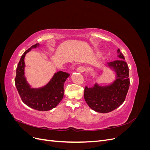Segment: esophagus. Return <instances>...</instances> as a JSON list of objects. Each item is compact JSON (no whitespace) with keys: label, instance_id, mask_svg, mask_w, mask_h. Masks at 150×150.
<instances>
[{"label":"esophagus","instance_id":"esophagus-1","mask_svg":"<svg viewBox=\"0 0 150 150\" xmlns=\"http://www.w3.org/2000/svg\"><path fill=\"white\" fill-rule=\"evenodd\" d=\"M76 70H77V71H78V72H83L86 71V68H85L84 67H83V66H79V67H78V68H77Z\"/></svg>","mask_w":150,"mask_h":150}]
</instances>
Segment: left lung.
<instances>
[{
  "instance_id": "obj_1",
  "label": "left lung",
  "mask_w": 150,
  "mask_h": 150,
  "mask_svg": "<svg viewBox=\"0 0 150 150\" xmlns=\"http://www.w3.org/2000/svg\"><path fill=\"white\" fill-rule=\"evenodd\" d=\"M117 53L119 59L105 65L115 72V79L108 85L96 83L91 87H85V101L96 112L107 113L116 110L123 103L128 93L130 84L129 68L120 49Z\"/></svg>"
}]
</instances>
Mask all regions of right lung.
I'll return each instance as SVG.
<instances>
[{"mask_svg":"<svg viewBox=\"0 0 150 150\" xmlns=\"http://www.w3.org/2000/svg\"><path fill=\"white\" fill-rule=\"evenodd\" d=\"M39 46V43L35 44L21 56L16 69L15 84L24 104L34 110L46 111L56 108L62 101L64 97V84L70 74L66 72L58 71L42 87L32 88L25 75L24 59L27 53Z\"/></svg>","mask_w":150,"mask_h":150,"instance_id":"1","label":"right lung"}]
</instances>
